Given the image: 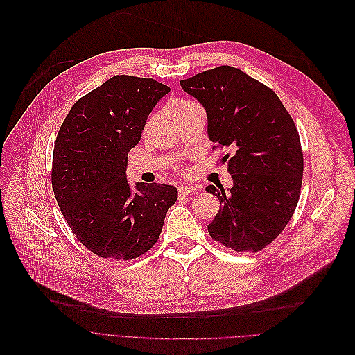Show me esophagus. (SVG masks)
<instances>
[{
	"label": "esophagus",
	"instance_id": "obj_1",
	"mask_svg": "<svg viewBox=\"0 0 355 355\" xmlns=\"http://www.w3.org/2000/svg\"><path fill=\"white\" fill-rule=\"evenodd\" d=\"M179 196H187V194H191L197 190L196 186H190V184H184V186H179Z\"/></svg>",
	"mask_w": 355,
	"mask_h": 355
}]
</instances>
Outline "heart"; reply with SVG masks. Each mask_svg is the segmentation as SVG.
I'll list each match as a JSON object with an SVG mask.
<instances>
[{
    "label": "heart",
    "instance_id": "heart-1",
    "mask_svg": "<svg viewBox=\"0 0 355 355\" xmlns=\"http://www.w3.org/2000/svg\"><path fill=\"white\" fill-rule=\"evenodd\" d=\"M168 113L172 116V119L175 120V123L182 121L184 119L191 117L193 114L202 112V107L200 106V103H197L193 99L189 98H173L169 101L168 106H166Z\"/></svg>",
    "mask_w": 355,
    "mask_h": 355
}]
</instances>
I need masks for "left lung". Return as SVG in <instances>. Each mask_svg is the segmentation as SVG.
<instances>
[{"mask_svg": "<svg viewBox=\"0 0 355 355\" xmlns=\"http://www.w3.org/2000/svg\"><path fill=\"white\" fill-rule=\"evenodd\" d=\"M207 112L208 135L227 150L234 186H207L221 207L209 236L235 252H259L290 223L297 208L304 153L295 123L275 92L239 68L221 65L180 81Z\"/></svg>", "mask_w": 355, "mask_h": 355, "instance_id": "8db88e82", "label": "left lung"}]
</instances>
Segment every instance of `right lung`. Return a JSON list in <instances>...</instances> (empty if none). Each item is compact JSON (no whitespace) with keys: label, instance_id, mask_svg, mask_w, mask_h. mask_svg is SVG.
<instances>
[{"label":"right lung","instance_id":"right-lung-1","mask_svg":"<svg viewBox=\"0 0 355 355\" xmlns=\"http://www.w3.org/2000/svg\"><path fill=\"white\" fill-rule=\"evenodd\" d=\"M171 91L153 80L114 76L80 98L53 151L51 186L68 227L92 253L131 260L158 241L178 200L175 186L127 183V155L154 106Z\"/></svg>","mask_w":355,"mask_h":355}]
</instances>
